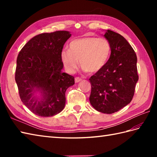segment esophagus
Returning a JSON list of instances; mask_svg holds the SVG:
<instances>
[{"instance_id": "esophagus-1", "label": "esophagus", "mask_w": 157, "mask_h": 157, "mask_svg": "<svg viewBox=\"0 0 157 157\" xmlns=\"http://www.w3.org/2000/svg\"><path fill=\"white\" fill-rule=\"evenodd\" d=\"M82 79L80 78H78V77H76V78H75V83H78V82H79L80 81H82Z\"/></svg>"}]
</instances>
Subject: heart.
I'll use <instances>...</instances> for the list:
<instances>
[{
    "label": "heart",
    "instance_id": "1",
    "mask_svg": "<svg viewBox=\"0 0 157 157\" xmlns=\"http://www.w3.org/2000/svg\"><path fill=\"white\" fill-rule=\"evenodd\" d=\"M111 44L107 40L94 36H86L70 42L68 50H63L61 59L67 71L73 73L78 67L89 73L101 70L111 54Z\"/></svg>",
    "mask_w": 157,
    "mask_h": 157
}]
</instances>
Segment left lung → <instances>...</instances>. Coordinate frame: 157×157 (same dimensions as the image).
<instances>
[{
    "instance_id": "1",
    "label": "left lung",
    "mask_w": 157,
    "mask_h": 157,
    "mask_svg": "<svg viewBox=\"0 0 157 157\" xmlns=\"http://www.w3.org/2000/svg\"><path fill=\"white\" fill-rule=\"evenodd\" d=\"M104 36L111 44V56L104 67L89 79L92 87L89 100L96 111L111 114L132 101L138 80L137 56L118 33L108 29Z\"/></svg>"
}]
</instances>
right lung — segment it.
<instances>
[{
    "instance_id": "add662e5",
    "label": "right lung",
    "mask_w": 157,
    "mask_h": 157,
    "mask_svg": "<svg viewBox=\"0 0 157 157\" xmlns=\"http://www.w3.org/2000/svg\"><path fill=\"white\" fill-rule=\"evenodd\" d=\"M71 36L68 31L38 34L19 53L15 78L19 96L36 115L52 117L65 107V92L75 81L62 71L61 53Z\"/></svg>"
}]
</instances>
